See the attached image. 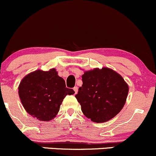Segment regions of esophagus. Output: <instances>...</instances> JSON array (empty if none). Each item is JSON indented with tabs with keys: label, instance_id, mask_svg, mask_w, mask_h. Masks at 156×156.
<instances>
[{
	"label": "esophagus",
	"instance_id": "1",
	"mask_svg": "<svg viewBox=\"0 0 156 156\" xmlns=\"http://www.w3.org/2000/svg\"><path fill=\"white\" fill-rule=\"evenodd\" d=\"M73 91H74L75 94L77 93V91H78V87H77V86H75L74 88H73Z\"/></svg>",
	"mask_w": 156,
	"mask_h": 156
}]
</instances>
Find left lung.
Masks as SVG:
<instances>
[{
    "label": "left lung",
    "instance_id": "8db88e82",
    "mask_svg": "<svg viewBox=\"0 0 156 156\" xmlns=\"http://www.w3.org/2000/svg\"><path fill=\"white\" fill-rule=\"evenodd\" d=\"M82 80L75 97L83 113L92 121H108L123 108L129 87L118 73L107 68H96L85 72Z\"/></svg>",
    "mask_w": 156,
    "mask_h": 156
}]
</instances>
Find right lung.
Here are the masks:
<instances>
[{
	"instance_id": "obj_1",
	"label": "right lung",
	"mask_w": 156,
	"mask_h": 156,
	"mask_svg": "<svg viewBox=\"0 0 156 156\" xmlns=\"http://www.w3.org/2000/svg\"><path fill=\"white\" fill-rule=\"evenodd\" d=\"M74 93L73 89L66 88L65 80L58 76L55 69L30 73L21 80L18 87L25 110L42 121L54 118L65 96Z\"/></svg>"
}]
</instances>
